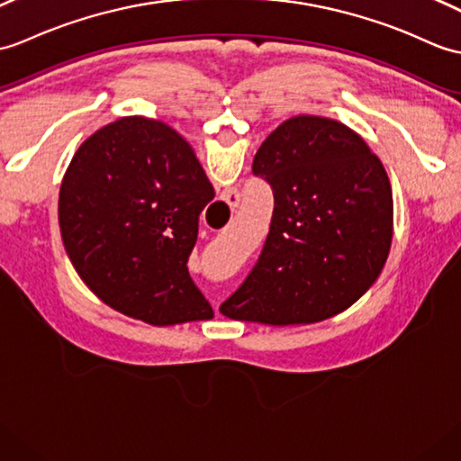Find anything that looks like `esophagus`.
<instances>
[{
    "instance_id": "obj_1",
    "label": "esophagus",
    "mask_w": 461,
    "mask_h": 461,
    "mask_svg": "<svg viewBox=\"0 0 461 461\" xmlns=\"http://www.w3.org/2000/svg\"><path fill=\"white\" fill-rule=\"evenodd\" d=\"M223 200H226V204L230 208H238L240 206V194L235 190H228L223 192Z\"/></svg>"
}]
</instances>
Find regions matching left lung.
<instances>
[{
	"mask_svg": "<svg viewBox=\"0 0 461 461\" xmlns=\"http://www.w3.org/2000/svg\"><path fill=\"white\" fill-rule=\"evenodd\" d=\"M253 175L273 188L271 228L220 312L269 326L344 312L377 281L391 249L393 192L379 157L348 125L296 115L261 143Z\"/></svg>",
	"mask_w": 461,
	"mask_h": 461,
	"instance_id": "left-lung-1",
	"label": "left lung"
}]
</instances>
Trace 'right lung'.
Listing matches in <instances>:
<instances>
[{
    "label": "right lung",
    "mask_w": 461,
    "mask_h": 461,
    "mask_svg": "<svg viewBox=\"0 0 461 461\" xmlns=\"http://www.w3.org/2000/svg\"><path fill=\"white\" fill-rule=\"evenodd\" d=\"M213 186L173 127L122 117L74 153L59 194L64 249L90 291L153 326L210 320L188 275Z\"/></svg>",
    "instance_id": "right-lung-1"
}]
</instances>
